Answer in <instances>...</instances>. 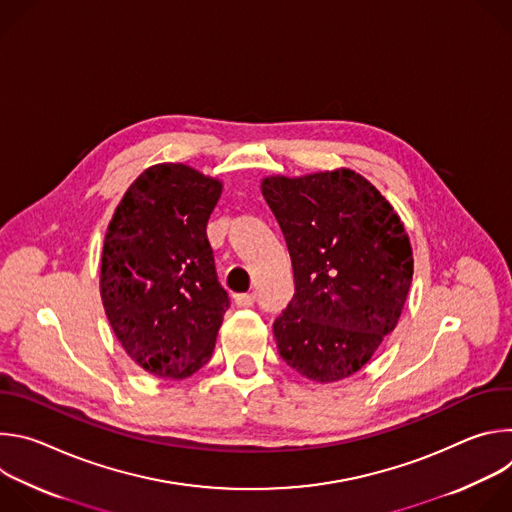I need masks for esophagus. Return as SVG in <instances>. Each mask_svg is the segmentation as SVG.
I'll return each mask as SVG.
<instances>
[{"instance_id": "obj_1", "label": "esophagus", "mask_w": 512, "mask_h": 512, "mask_svg": "<svg viewBox=\"0 0 512 512\" xmlns=\"http://www.w3.org/2000/svg\"><path fill=\"white\" fill-rule=\"evenodd\" d=\"M237 304L241 308H251L255 304V294H239L237 296Z\"/></svg>"}]
</instances>
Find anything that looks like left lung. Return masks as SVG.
Masks as SVG:
<instances>
[{
  "label": "left lung",
  "mask_w": 512,
  "mask_h": 512,
  "mask_svg": "<svg viewBox=\"0 0 512 512\" xmlns=\"http://www.w3.org/2000/svg\"><path fill=\"white\" fill-rule=\"evenodd\" d=\"M261 192L296 277L273 324L279 354L310 381L348 379L395 330L409 294L413 249L401 216L350 168L265 176Z\"/></svg>",
  "instance_id": "8db88e82"
}]
</instances>
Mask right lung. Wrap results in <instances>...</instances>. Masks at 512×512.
<instances>
[{"instance_id": "obj_1", "label": "right lung", "mask_w": 512, "mask_h": 512, "mask_svg": "<svg viewBox=\"0 0 512 512\" xmlns=\"http://www.w3.org/2000/svg\"><path fill=\"white\" fill-rule=\"evenodd\" d=\"M223 182L186 164L143 170L105 233L101 300L131 360L180 381L208 362L229 296L216 279L206 225Z\"/></svg>"}]
</instances>
